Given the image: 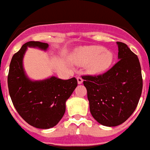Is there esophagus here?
<instances>
[{
    "label": "esophagus",
    "mask_w": 150,
    "mask_h": 150,
    "mask_svg": "<svg viewBox=\"0 0 150 150\" xmlns=\"http://www.w3.org/2000/svg\"><path fill=\"white\" fill-rule=\"evenodd\" d=\"M77 81H78V84H81L83 82V79L81 77V76H78L77 77Z\"/></svg>",
    "instance_id": "1"
}]
</instances>
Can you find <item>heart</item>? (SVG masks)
<instances>
[{
  "instance_id": "obj_1",
  "label": "heart",
  "mask_w": 150,
  "mask_h": 150,
  "mask_svg": "<svg viewBox=\"0 0 150 150\" xmlns=\"http://www.w3.org/2000/svg\"><path fill=\"white\" fill-rule=\"evenodd\" d=\"M74 61L80 65H87L90 74H100L111 67L114 62L113 52L101 46H88L78 49L74 53Z\"/></svg>"
}]
</instances>
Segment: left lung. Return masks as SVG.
Returning a JSON list of instances; mask_svg holds the SVG:
<instances>
[{
	"label": "left lung",
	"mask_w": 150,
	"mask_h": 150,
	"mask_svg": "<svg viewBox=\"0 0 150 150\" xmlns=\"http://www.w3.org/2000/svg\"><path fill=\"white\" fill-rule=\"evenodd\" d=\"M119 61L98 76H82L91 114L101 125L116 127L131 116L143 89L141 67L137 55L125 43L117 42Z\"/></svg>",
	"instance_id": "obj_1"
}]
</instances>
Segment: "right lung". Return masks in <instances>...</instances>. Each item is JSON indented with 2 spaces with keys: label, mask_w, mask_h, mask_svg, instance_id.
I'll return each mask as SVG.
<instances>
[{
  "label": "right lung",
  "mask_w": 150,
  "mask_h": 150,
  "mask_svg": "<svg viewBox=\"0 0 150 150\" xmlns=\"http://www.w3.org/2000/svg\"><path fill=\"white\" fill-rule=\"evenodd\" d=\"M27 47L46 51L49 44L30 41L12 57L8 76L9 94L21 117L39 129H50L60 121L65 112V102L78 85L75 78L62 80L52 76L33 81L26 75L23 60Z\"/></svg>",
  "instance_id": "right-lung-1"
}]
</instances>
